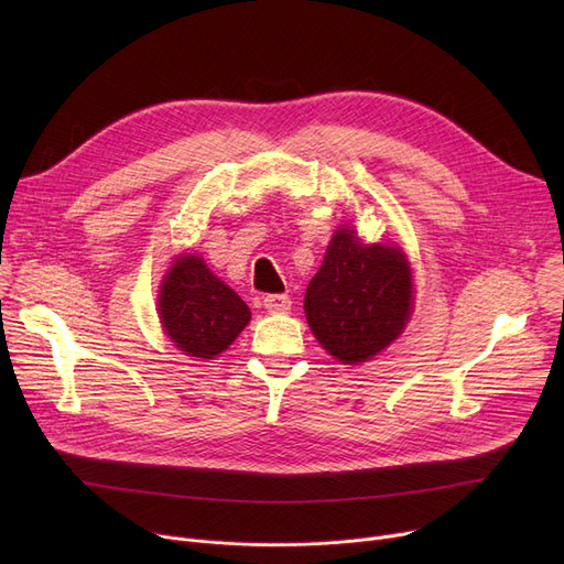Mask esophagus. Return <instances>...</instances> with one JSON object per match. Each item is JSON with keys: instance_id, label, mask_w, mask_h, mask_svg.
Here are the masks:
<instances>
[{"instance_id": "obj_1", "label": "esophagus", "mask_w": 564, "mask_h": 564, "mask_svg": "<svg viewBox=\"0 0 564 564\" xmlns=\"http://www.w3.org/2000/svg\"><path fill=\"white\" fill-rule=\"evenodd\" d=\"M262 306L270 311V313H288L292 302H290L288 294H267Z\"/></svg>"}]
</instances>
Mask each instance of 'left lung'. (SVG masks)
Returning <instances> with one entry per match:
<instances>
[{"mask_svg":"<svg viewBox=\"0 0 564 564\" xmlns=\"http://www.w3.org/2000/svg\"><path fill=\"white\" fill-rule=\"evenodd\" d=\"M413 308L411 267L398 245H364L340 226L304 297L317 343L345 366L370 361L406 327Z\"/></svg>","mask_w":564,"mask_h":564,"instance_id":"left-lung-1","label":"left lung"}]
</instances>
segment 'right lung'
<instances>
[{"label":"right lung","instance_id":"right-lung-1","mask_svg":"<svg viewBox=\"0 0 564 564\" xmlns=\"http://www.w3.org/2000/svg\"><path fill=\"white\" fill-rule=\"evenodd\" d=\"M158 313L171 343L196 359L219 357L251 319L240 294L194 253L173 260L160 285Z\"/></svg>","mask_w":564,"mask_h":564}]
</instances>
